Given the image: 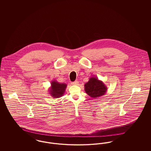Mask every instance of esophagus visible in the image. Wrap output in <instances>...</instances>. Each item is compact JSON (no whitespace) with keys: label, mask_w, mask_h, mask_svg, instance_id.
<instances>
[{"label":"esophagus","mask_w":151,"mask_h":151,"mask_svg":"<svg viewBox=\"0 0 151 151\" xmlns=\"http://www.w3.org/2000/svg\"><path fill=\"white\" fill-rule=\"evenodd\" d=\"M78 83H79V82L78 81H74V82H72V85H73V86H76V85H78Z\"/></svg>","instance_id":"esophagus-1"}]
</instances>
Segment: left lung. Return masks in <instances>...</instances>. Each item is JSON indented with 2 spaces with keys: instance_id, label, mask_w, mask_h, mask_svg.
I'll use <instances>...</instances> for the list:
<instances>
[{
  "instance_id": "obj_1",
  "label": "left lung",
  "mask_w": 151,
  "mask_h": 151,
  "mask_svg": "<svg viewBox=\"0 0 151 151\" xmlns=\"http://www.w3.org/2000/svg\"><path fill=\"white\" fill-rule=\"evenodd\" d=\"M84 90L88 96L94 99L104 96L107 92L108 88L103 81L93 76L90 78L85 84Z\"/></svg>"
}]
</instances>
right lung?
Returning <instances> with one entry per match:
<instances>
[{"mask_svg":"<svg viewBox=\"0 0 151 151\" xmlns=\"http://www.w3.org/2000/svg\"><path fill=\"white\" fill-rule=\"evenodd\" d=\"M67 84L65 83H59L55 80L51 82V86L49 89V92L52 97L59 98L65 94Z\"/></svg>","mask_w":151,"mask_h":151,"instance_id":"right-lung-1","label":"right lung"}]
</instances>
